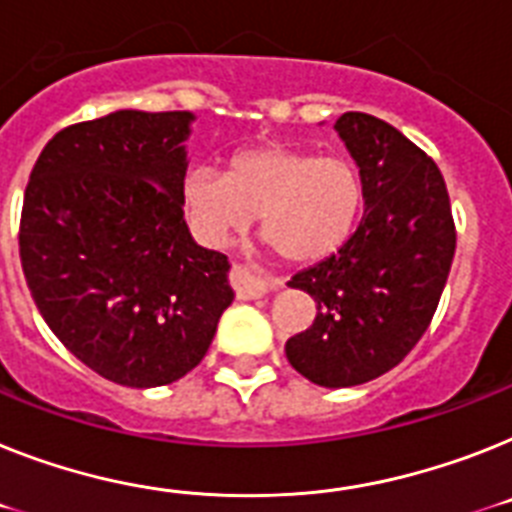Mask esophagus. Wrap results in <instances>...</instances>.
Wrapping results in <instances>:
<instances>
[{"label":"esophagus","mask_w":512,"mask_h":512,"mask_svg":"<svg viewBox=\"0 0 512 512\" xmlns=\"http://www.w3.org/2000/svg\"><path fill=\"white\" fill-rule=\"evenodd\" d=\"M278 286H281V278L265 276L263 270L247 268L242 263L231 265V289L239 299H260Z\"/></svg>","instance_id":"1"}]
</instances>
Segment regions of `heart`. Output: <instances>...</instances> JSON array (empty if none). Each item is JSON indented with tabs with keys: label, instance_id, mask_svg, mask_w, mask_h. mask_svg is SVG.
<instances>
[{
	"label": "heart",
	"instance_id": "b5f03b06",
	"mask_svg": "<svg viewBox=\"0 0 512 512\" xmlns=\"http://www.w3.org/2000/svg\"><path fill=\"white\" fill-rule=\"evenodd\" d=\"M362 176L338 156L286 145L236 150L226 174L210 166L187 171L184 216L205 244H226L260 213L263 236L289 263L336 252L362 208Z\"/></svg>",
	"mask_w": 512,
	"mask_h": 512
}]
</instances>
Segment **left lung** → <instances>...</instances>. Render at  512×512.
Segmentation results:
<instances>
[{"instance_id":"left-lung-1","label":"left lung","mask_w":512,"mask_h":512,"mask_svg":"<svg viewBox=\"0 0 512 512\" xmlns=\"http://www.w3.org/2000/svg\"><path fill=\"white\" fill-rule=\"evenodd\" d=\"M364 192V216L336 255L289 281L315 299L286 341L291 367L322 388H351L401 364L435 317L455 255V221L437 163L372 114L338 117Z\"/></svg>"}]
</instances>
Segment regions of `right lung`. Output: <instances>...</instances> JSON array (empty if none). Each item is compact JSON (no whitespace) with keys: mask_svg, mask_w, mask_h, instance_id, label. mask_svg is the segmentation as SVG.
<instances>
[{"mask_svg":"<svg viewBox=\"0 0 512 512\" xmlns=\"http://www.w3.org/2000/svg\"><path fill=\"white\" fill-rule=\"evenodd\" d=\"M190 111H114L59 130L30 171L20 263L64 349L127 388L203 362L234 294L184 223Z\"/></svg>","mask_w":512,"mask_h":512,"instance_id":"obj_1","label":"right lung"}]
</instances>
